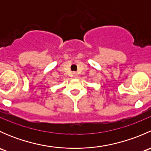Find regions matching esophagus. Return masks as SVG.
<instances>
[{
	"label": "esophagus",
	"instance_id": "esophagus-1",
	"mask_svg": "<svg viewBox=\"0 0 151 151\" xmlns=\"http://www.w3.org/2000/svg\"><path fill=\"white\" fill-rule=\"evenodd\" d=\"M73 75H74V77H77V73H76V72H74V73H73Z\"/></svg>",
	"mask_w": 151,
	"mask_h": 151
}]
</instances>
